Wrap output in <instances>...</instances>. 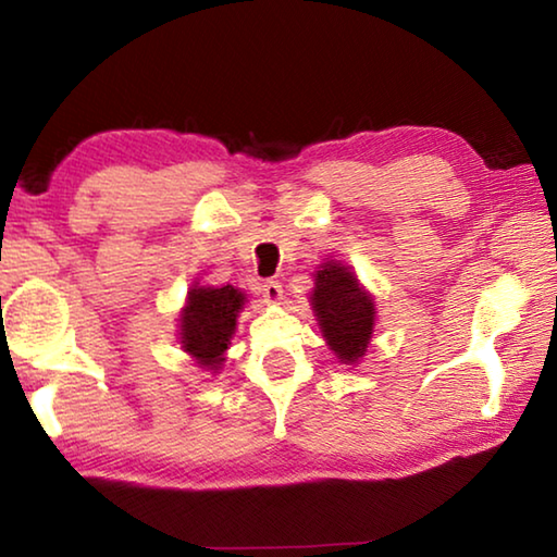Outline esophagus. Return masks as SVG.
<instances>
[{"label": "esophagus", "instance_id": "1", "mask_svg": "<svg viewBox=\"0 0 557 557\" xmlns=\"http://www.w3.org/2000/svg\"><path fill=\"white\" fill-rule=\"evenodd\" d=\"M260 295L265 297L268 301H280L282 299V285L277 280H265L260 285Z\"/></svg>", "mask_w": 557, "mask_h": 557}]
</instances>
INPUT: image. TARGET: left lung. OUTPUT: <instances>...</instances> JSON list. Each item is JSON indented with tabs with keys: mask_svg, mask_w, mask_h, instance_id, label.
<instances>
[{
	"mask_svg": "<svg viewBox=\"0 0 557 557\" xmlns=\"http://www.w3.org/2000/svg\"><path fill=\"white\" fill-rule=\"evenodd\" d=\"M317 322L326 344L344 363H356L363 356L373 334V299L358 287V280L338 262H326L317 270L312 295Z\"/></svg>",
	"mask_w": 557,
	"mask_h": 557,
	"instance_id": "1",
	"label": "left lung"
}]
</instances>
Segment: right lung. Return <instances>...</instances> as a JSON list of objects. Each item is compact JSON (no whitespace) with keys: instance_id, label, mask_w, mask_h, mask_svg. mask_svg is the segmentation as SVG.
I'll return each mask as SVG.
<instances>
[{"instance_id":"right-lung-1","label":"right lung","mask_w":557,"mask_h":557,"mask_svg":"<svg viewBox=\"0 0 557 557\" xmlns=\"http://www.w3.org/2000/svg\"><path fill=\"white\" fill-rule=\"evenodd\" d=\"M243 301V292L231 285L196 287L188 292V305L182 314L184 351L191 354L206 369L219 371Z\"/></svg>"}]
</instances>
